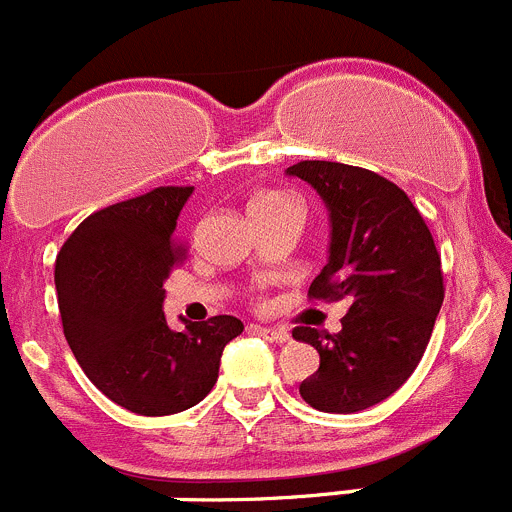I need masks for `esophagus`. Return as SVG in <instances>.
<instances>
[{
    "label": "esophagus",
    "instance_id": "obj_1",
    "mask_svg": "<svg viewBox=\"0 0 512 512\" xmlns=\"http://www.w3.org/2000/svg\"><path fill=\"white\" fill-rule=\"evenodd\" d=\"M252 331H257L260 336L270 338L275 343H288L290 341V333L285 328H275V326H252Z\"/></svg>",
    "mask_w": 512,
    "mask_h": 512
}]
</instances>
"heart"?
<instances>
[{"label":"heart","mask_w":512,"mask_h":512,"mask_svg":"<svg viewBox=\"0 0 512 512\" xmlns=\"http://www.w3.org/2000/svg\"><path fill=\"white\" fill-rule=\"evenodd\" d=\"M283 202H290V199L280 197V194H262V197L252 199L250 209H257V207H272V204H283Z\"/></svg>","instance_id":"obj_1"}]
</instances>
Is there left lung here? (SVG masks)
<instances>
[{
  "label": "left lung",
  "instance_id": "left-lung-1",
  "mask_svg": "<svg viewBox=\"0 0 512 512\" xmlns=\"http://www.w3.org/2000/svg\"><path fill=\"white\" fill-rule=\"evenodd\" d=\"M285 176L313 186L331 224L328 262L308 293L348 303L333 336L293 331L321 356L300 396L318 412H361L422 361L444 300L442 262L419 209L384 176L336 161H300Z\"/></svg>",
  "mask_w": 512,
  "mask_h": 512
}]
</instances>
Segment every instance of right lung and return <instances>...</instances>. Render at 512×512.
I'll use <instances>...</instances> for the list:
<instances>
[{"mask_svg":"<svg viewBox=\"0 0 512 512\" xmlns=\"http://www.w3.org/2000/svg\"><path fill=\"white\" fill-rule=\"evenodd\" d=\"M194 186H161L90 214L62 245L55 288L62 328L85 376L118 407L166 417L212 391L222 351L242 333L234 315L204 323L164 315L179 260L176 222Z\"/></svg>","mask_w":512,"mask_h":512,"instance_id":"add662e5","label":"right lung"}]
</instances>
